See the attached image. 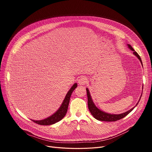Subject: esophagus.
Listing matches in <instances>:
<instances>
[{
	"mask_svg": "<svg viewBox=\"0 0 152 152\" xmlns=\"http://www.w3.org/2000/svg\"><path fill=\"white\" fill-rule=\"evenodd\" d=\"M87 83V79L85 76H83V77H80L78 80V83L79 85H81V86L85 85Z\"/></svg>",
	"mask_w": 152,
	"mask_h": 152,
	"instance_id": "34e87169",
	"label": "esophagus"
}]
</instances>
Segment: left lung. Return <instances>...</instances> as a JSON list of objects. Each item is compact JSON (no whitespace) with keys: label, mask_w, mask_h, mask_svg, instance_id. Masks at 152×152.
Instances as JSON below:
<instances>
[{"label":"left lung","mask_w":152,"mask_h":152,"mask_svg":"<svg viewBox=\"0 0 152 152\" xmlns=\"http://www.w3.org/2000/svg\"><path fill=\"white\" fill-rule=\"evenodd\" d=\"M128 47L131 50L133 51V53L139 59L141 63H142V60L140 57L139 55L134 50V49L132 47L131 45L128 44ZM86 91H87V103H88L89 110L90 111L91 113L92 114V115L95 119H97V120L103 121H110H110H116L119 120V119H121L123 118L124 117H125L127 115H128L131 112V111L132 110H133V109L134 108V107L132 109H131L130 110L126 111V112L123 113L122 114H119V115H111V114H109V113H105V112H103V111H102L100 110H99V108H97L94 105V103L92 102V98L91 97V95H90V93H89V91L88 89H86ZM141 96H142V95H141ZM138 103H137V105L138 104ZM136 105H135V106H136Z\"/></svg>","instance_id":"1"}]
</instances>
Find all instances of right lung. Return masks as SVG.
Masks as SVG:
<instances>
[{
	"mask_svg": "<svg viewBox=\"0 0 152 152\" xmlns=\"http://www.w3.org/2000/svg\"><path fill=\"white\" fill-rule=\"evenodd\" d=\"M76 87H77V84L75 83L73 86L71 87V88L67 93L60 108L57 111V112H55L53 115L50 116V117L47 118L45 119H43V120H40V121L32 120V121L36 124H38L40 125H43V126L51 125L60 121L61 119H62L64 118V116L66 115V113L68 110V107L71 95L72 94V92L74 91V90L76 88Z\"/></svg>",
	"mask_w": 152,
	"mask_h": 152,
	"instance_id": "add662e5",
	"label": "right lung"
}]
</instances>
